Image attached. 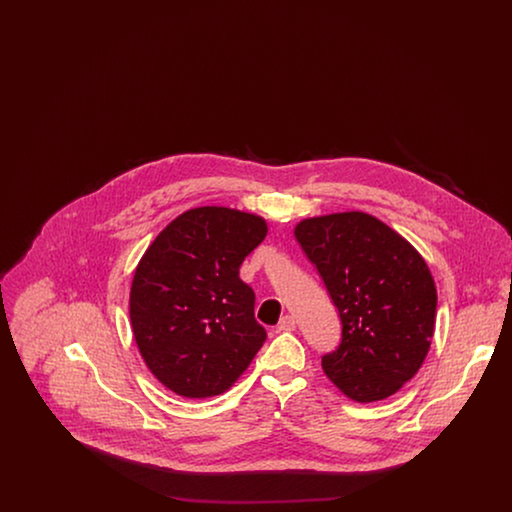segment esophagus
Wrapping results in <instances>:
<instances>
[{
	"label": "esophagus",
	"mask_w": 512,
	"mask_h": 512,
	"mask_svg": "<svg viewBox=\"0 0 512 512\" xmlns=\"http://www.w3.org/2000/svg\"><path fill=\"white\" fill-rule=\"evenodd\" d=\"M278 330H280V332H293V330H295V318H293L292 315L282 317V320L278 322Z\"/></svg>",
	"instance_id": "obj_1"
}]
</instances>
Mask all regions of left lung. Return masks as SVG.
<instances>
[{
    "instance_id": "obj_1",
    "label": "left lung",
    "mask_w": 512,
    "mask_h": 512,
    "mask_svg": "<svg viewBox=\"0 0 512 512\" xmlns=\"http://www.w3.org/2000/svg\"><path fill=\"white\" fill-rule=\"evenodd\" d=\"M293 234L340 311V347L322 357L324 374L357 403L397 393L434 338L438 292L424 257L363 211L303 219Z\"/></svg>"
}]
</instances>
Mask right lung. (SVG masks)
<instances>
[{"label": "right lung", "mask_w": 512, "mask_h": 512, "mask_svg": "<svg viewBox=\"0 0 512 512\" xmlns=\"http://www.w3.org/2000/svg\"><path fill=\"white\" fill-rule=\"evenodd\" d=\"M267 220L230 207H195L147 247L130 286V324L149 372L188 399L230 390L267 340L255 293L240 278Z\"/></svg>", "instance_id": "add662e5"}]
</instances>
